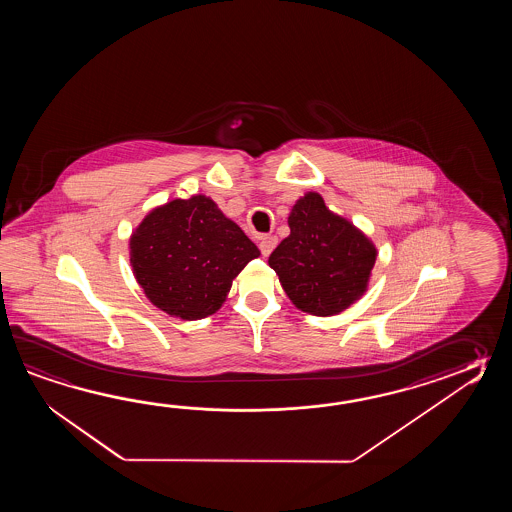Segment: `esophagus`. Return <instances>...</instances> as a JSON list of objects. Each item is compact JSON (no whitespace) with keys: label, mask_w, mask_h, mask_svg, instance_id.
Segmentation results:
<instances>
[{"label":"esophagus","mask_w":512,"mask_h":512,"mask_svg":"<svg viewBox=\"0 0 512 512\" xmlns=\"http://www.w3.org/2000/svg\"><path fill=\"white\" fill-rule=\"evenodd\" d=\"M276 243H278V238L276 236H271V234H265V236H261L260 238V251L265 258L274 251V247H276Z\"/></svg>","instance_id":"34e87169"}]
</instances>
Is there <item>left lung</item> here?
Wrapping results in <instances>:
<instances>
[{
  "instance_id": "1",
  "label": "left lung",
  "mask_w": 512,
  "mask_h": 512,
  "mask_svg": "<svg viewBox=\"0 0 512 512\" xmlns=\"http://www.w3.org/2000/svg\"><path fill=\"white\" fill-rule=\"evenodd\" d=\"M291 234L272 251L269 265L293 304L311 315H337L368 287L377 251L349 221L329 212L309 192L289 216Z\"/></svg>"
}]
</instances>
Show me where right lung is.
I'll return each instance as SVG.
<instances>
[{
	"label": "right lung",
	"instance_id": "obj_1",
	"mask_svg": "<svg viewBox=\"0 0 512 512\" xmlns=\"http://www.w3.org/2000/svg\"><path fill=\"white\" fill-rule=\"evenodd\" d=\"M258 256L245 232L205 196L155 208L130 240L131 267L144 294L183 320L216 313L232 280Z\"/></svg>",
	"mask_w": 512,
	"mask_h": 512
}]
</instances>
